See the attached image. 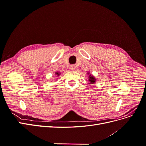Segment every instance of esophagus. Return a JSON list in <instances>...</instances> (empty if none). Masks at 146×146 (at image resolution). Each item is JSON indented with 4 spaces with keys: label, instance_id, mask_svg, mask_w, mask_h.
<instances>
[{
    "label": "esophagus",
    "instance_id": "esophagus-1",
    "mask_svg": "<svg viewBox=\"0 0 146 146\" xmlns=\"http://www.w3.org/2000/svg\"><path fill=\"white\" fill-rule=\"evenodd\" d=\"M75 69H76V66H75L74 65H71V66H70V69H71V70H74Z\"/></svg>",
    "mask_w": 146,
    "mask_h": 146
}]
</instances>
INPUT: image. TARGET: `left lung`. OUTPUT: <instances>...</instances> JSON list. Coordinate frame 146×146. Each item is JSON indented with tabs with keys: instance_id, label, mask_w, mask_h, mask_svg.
I'll return each instance as SVG.
<instances>
[{
	"instance_id": "obj_1",
	"label": "left lung",
	"mask_w": 146,
	"mask_h": 146,
	"mask_svg": "<svg viewBox=\"0 0 146 146\" xmlns=\"http://www.w3.org/2000/svg\"><path fill=\"white\" fill-rule=\"evenodd\" d=\"M89 82L91 83L90 84H93L95 83L96 82V78L93 77V76H89Z\"/></svg>"
}]
</instances>
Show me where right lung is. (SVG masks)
I'll use <instances>...</instances> for the list:
<instances>
[{"label": "right lung", "mask_w": 146, "mask_h": 146, "mask_svg": "<svg viewBox=\"0 0 146 146\" xmlns=\"http://www.w3.org/2000/svg\"><path fill=\"white\" fill-rule=\"evenodd\" d=\"M56 75H57V76H60V74H59V73H58V72H56Z\"/></svg>", "instance_id": "obj_1"}]
</instances>
